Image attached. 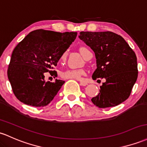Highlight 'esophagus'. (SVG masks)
Instances as JSON below:
<instances>
[{
  "mask_svg": "<svg viewBox=\"0 0 147 147\" xmlns=\"http://www.w3.org/2000/svg\"><path fill=\"white\" fill-rule=\"evenodd\" d=\"M80 84L81 85V86H86V85H87V83H86V82L80 81Z\"/></svg>",
  "mask_w": 147,
  "mask_h": 147,
  "instance_id": "1",
  "label": "esophagus"
}]
</instances>
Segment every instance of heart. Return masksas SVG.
Returning a JSON list of instances; mask_svg holds the SVG:
<instances>
[{
  "instance_id": "b5f03b06",
  "label": "heart",
  "mask_w": 147,
  "mask_h": 147,
  "mask_svg": "<svg viewBox=\"0 0 147 147\" xmlns=\"http://www.w3.org/2000/svg\"><path fill=\"white\" fill-rule=\"evenodd\" d=\"M80 54L85 59L88 57L89 54H91L90 50L85 47H81L79 49ZM67 58V52L64 51L62 53L60 56L61 62H65ZM86 75V71L83 69H77V70H67L63 71L61 73V77L66 80H82V77Z\"/></svg>"
}]
</instances>
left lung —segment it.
<instances>
[{
  "mask_svg": "<svg viewBox=\"0 0 147 147\" xmlns=\"http://www.w3.org/2000/svg\"><path fill=\"white\" fill-rule=\"evenodd\" d=\"M79 38L96 54L93 80L105 78L100 93L91 99L99 108L115 107L130 96L138 76L137 56L121 35L110 31H82Z\"/></svg>",
  "mask_w": 147,
  "mask_h": 147,
  "instance_id": "1",
  "label": "left lung"
}]
</instances>
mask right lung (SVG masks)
Segmentation results:
<instances>
[{
    "instance_id": "add662e5",
    "label": "right lung",
    "mask_w": 147,
    "mask_h": 147,
    "mask_svg": "<svg viewBox=\"0 0 147 147\" xmlns=\"http://www.w3.org/2000/svg\"><path fill=\"white\" fill-rule=\"evenodd\" d=\"M77 35V32L38 29L30 32L16 46L8 65L7 77L19 101L37 107L51 102L65 82H45V73L57 77L54 67Z\"/></svg>"
}]
</instances>
